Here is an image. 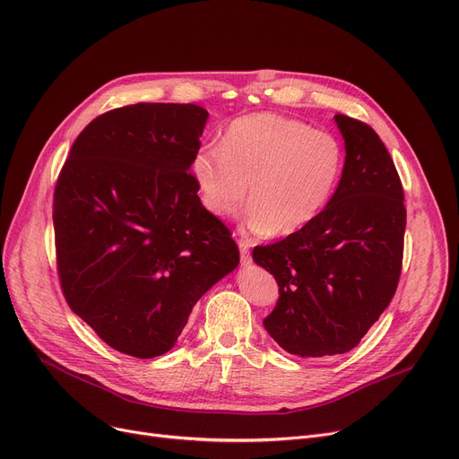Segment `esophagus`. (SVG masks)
<instances>
[{
    "mask_svg": "<svg viewBox=\"0 0 459 459\" xmlns=\"http://www.w3.org/2000/svg\"><path fill=\"white\" fill-rule=\"evenodd\" d=\"M239 247V258H241V265H249L251 260V243L247 239H239L238 243Z\"/></svg>",
    "mask_w": 459,
    "mask_h": 459,
    "instance_id": "obj_1",
    "label": "esophagus"
}]
</instances>
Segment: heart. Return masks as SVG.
Segmentation results:
<instances>
[{"instance_id":"b5f03b06","label":"heart","mask_w":459,"mask_h":459,"mask_svg":"<svg viewBox=\"0 0 459 459\" xmlns=\"http://www.w3.org/2000/svg\"><path fill=\"white\" fill-rule=\"evenodd\" d=\"M345 166L342 142L304 121L258 112L234 119L221 145L208 143L192 159L203 206L216 218L243 220L253 234L290 236L312 223L332 199Z\"/></svg>"}]
</instances>
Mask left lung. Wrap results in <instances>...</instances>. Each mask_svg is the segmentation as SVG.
<instances>
[{
  "instance_id": "8db88e82",
  "label": "left lung",
  "mask_w": 459,
  "mask_h": 459,
  "mask_svg": "<svg viewBox=\"0 0 459 459\" xmlns=\"http://www.w3.org/2000/svg\"><path fill=\"white\" fill-rule=\"evenodd\" d=\"M333 119L347 155L332 199L307 227L253 251L279 284L264 326L300 358L354 349L387 308L403 269L406 206L393 159L368 124Z\"/></svg>"
}]
</instances>
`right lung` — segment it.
I'll return each instance as SVG.
<instances>
[{"instance_id":"add662e5","label":"right lung","mask_w":459,"mask_h":459,"mask_svg":"<svg viewBox=\"0 0 459 459\" xmlns=\"http://www.w3.org/2000/svg\"><path fill=\"white\" fill-rule=\"evenodd\" d=\"M208 112L136 103L84 127L60 169L53 227L68 307L112 349L168 352L195 302L239 264L190 173Z\"/></svg>"}]
</instances>
